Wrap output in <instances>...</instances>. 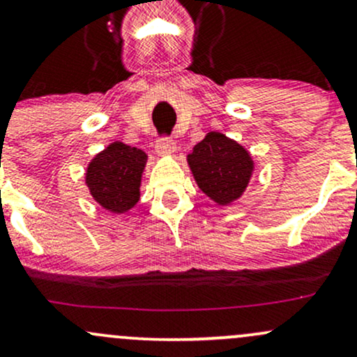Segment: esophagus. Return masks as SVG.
I'll return each mask as SVG.
<instances>
[{
    "instance_id": "34e87169",
    "label": "esophagus",
    "mask_w": 357,
    "mask_h": 357,
    "mask_svg": "<svg viewBox=\"0 0 357 357\" xmlns=\"http://www.w3.org/2000/svg\"><path fill=\"white\" fill-rule=\"evenodd\" d=\"M175 150H177V145H175V142L172 140L169 137H162L158 138L157 142V152L160 155H172L175 153Z\"/></svg>"
}]
</instances>
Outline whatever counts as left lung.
<instances>
[{"instance_id":"obj_1","label":"left lung","mask_w":357,"mask_h":357,"mask_svg":"<svg viewBox=\"0 0 357 357\" xmlns=\"http://www.w3.org/2000/svg\"><path fill=\"white\" fill-rule=\"evenodd\" d=\"M187 162L200 190L219 205H230L244 194L254 172L250 153L219 132H208Z\"/></svg>"}]
</instances>
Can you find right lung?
Returning <instances> with one entry per match:
<instances>
[{
	"instance_id": "obj_1",
	"label": "right lung",
	"mask_w": 357,
	"mask_h": 357,
	"mask_svg": "<svg viewBox=\"0 0 357 357\" xmlns=\"http://www.w3.org/2000/svg\"><path fill=\"white\" fill-rule=\"evenodd\" d=\"M145 165L144 150L113 142L88 163L85 183L95 202L105 211L125 213L140 200Z\"/></svg>"
}]
</instances>
